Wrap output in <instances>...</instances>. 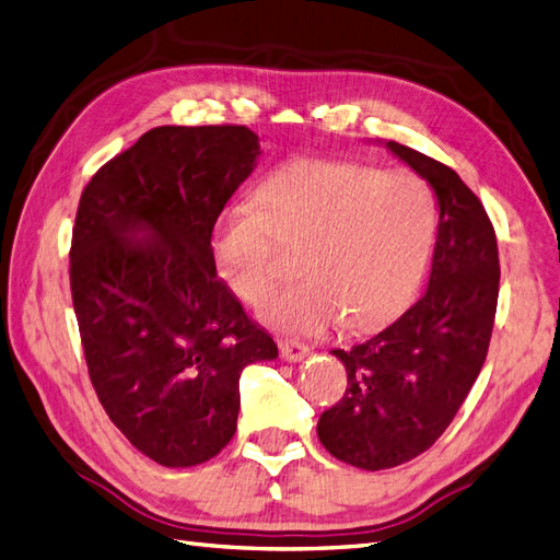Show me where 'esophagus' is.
Listing matches in <instances>:
<instances>
[{
    "mask_svg": "<svg viewBox=\"0 0 560 560\" xmlns=\"http://www.w3.org/2000/svg\"><path fill=\"white\" fill-rule=\"evenodd\" d=\"M311 353L308 346L299 343V341H280V355L287 362H301Z\"/></svg>",
    "mask_w": 560,
    "mask_h": 560,
    "instance_id": "1",
    "label": "esophagus"
}]
</instances>
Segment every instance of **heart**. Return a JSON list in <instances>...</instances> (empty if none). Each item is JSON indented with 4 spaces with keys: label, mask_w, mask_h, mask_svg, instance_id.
I'll use <instances>...</instances> for the list:
<instances>
[{
    "label": "heart",
    "mask_w": 560,
    "mask_h": 560,
    "mask_svg": "<svg viewBox=\"0 0 560 560\" xmlns=\"http://www.w3.org/2000/svg\"><path fill=\"white\" fill-rule=\"evenodd\" d=\"M435 205L424 180L358 162L296 160L266 178L252 205L219 221L221 278L261 306L287 273L273 243L301 247V280L266 308V320L299 335L341 323L374 329L417 296L435 245Z\"/></svg>",
    "instance_id": "heart-1"
}]
</instances>
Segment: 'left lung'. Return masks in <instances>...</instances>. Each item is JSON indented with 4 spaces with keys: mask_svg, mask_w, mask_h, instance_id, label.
<instances>
[{
    "mask_svg": "<svg viewBox=\"0 0 560 560\" xmlns=\"http://www.w3.org/2000/svg\"><path fill=\"white\" fill-rule=\"evenodd\" d=\"M382 143L429 180L438 235L424 296L376 335L331 351L349 386L320 415L317 438L365 471L410 462L443 435L486 362L500 294L494 229L471 188L443 162Z\"/></svg>",
    "mask_w": 560,
    "mask_h": 560,
    "instance_id": "8db88e82",
    "label": "left lung"
}]
</instances>
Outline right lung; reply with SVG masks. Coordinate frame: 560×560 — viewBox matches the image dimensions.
<instances>
[{
  "mask_svg": "<svg viewBox=\"0 0 560 560\" xmlns=\"http://www.w3.org/2000/svg\"><path fill=\"white\" fill-rule=\"evenodd\" d=\"M259 155L247 127H155L78 207L70 290L89 376L113 424L167 468L217 457L237 429L240 374L278 358L211 249Z\"/></svg>",
  "mask_w": 560,
  "mask_h": 560,
  "instance_id": "right-lung-1",
  "label": "right lung"
}]
</instances>
